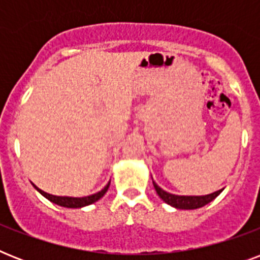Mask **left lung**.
Here are the masks:
<instances>
[{"label":"left lung","instance_id":"obj_1","mask_svg":"<svg viewBox=\"0 0 260 260\" xmlns=\"http://www.w3.org/2000/svg\"><path fill=\"white\" fill-rule=\"evenodd\" d=\"M152 183H154V187L159 197L162 198L166 204L177 208V209H198V208H202L206 204H209L210 201H213L214 198L222 191V189L217 190V191L208 194V196H175V194L167 193L163 189H160L154 181H152Z\"/></svg>","mask_w":260,"mask_h":260}]
</instances>
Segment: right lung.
Here are the masks:
<instances>
[{
    "label": "right lung",
    "mask_w": 260,
    "mask_h": 260,
    "mask_svg": "<svg viewBox=\"0 0 260 260\" xmlns=\"http://www.w3.org/2000/svg\"><path fill=\"white\" fill-rule=\"evenodd\" d=\"M109 185L110 182L108 185L101 190V191H98L95 194H91V196H87V197H59V196H52V194H48L46 191H43V190L38 189L36 186V189L40 194H43L47 200H50L51 202H54L56 205H60V206H64V208H82V206H87L90 204H94L95 201H98L100 198L104 197V194L108 191L109 189Z\"/></svg>",
    "instance_id": "right-lung-1"
}]
</instances>
